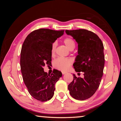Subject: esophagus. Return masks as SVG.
<instances>
[{
  "mask_svg": "<svg viewBox=\"0 0 121 121\" xmlns=\"http://www.w3.org/2000/svg\"><path fill=\"white\" fill-rule=\"evenodd\" d=\"M62 73L63 75H64L65 73H66V72H65V71H62Z\"/></svg>",
  "mask_w": 121,
  "mask_h": 121,
  "instance_id": "1",
  "label": "esophagus"
}]
</instances>
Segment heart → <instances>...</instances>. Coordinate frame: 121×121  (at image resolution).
I'll list each match as a JSON object with an SVG mask.
<instances>
[{
    "mask_svg": "<svg viewBox=\"0 0 121 121\" xmlns=\"http://www.w3.org/2000/svg\"><path fill=\"white\" fill-rule=\"evenodd\" d=\"M63 42L69 50H73L75 48V43L71 38L67 37L65 38L63 40ZM56 42H55L53 43L51 46V54L52 56L54 54L55 52H56ZM72 63L73 60L71 59L58 58L53 62V66L55 68L58 69V70L65 71L69 69Z\"/></svg>",
    "mask_w": 121,
    "mask_h": 121,
    "instance_id": "heart-1",
    "label": "heart"
}]
</instances>
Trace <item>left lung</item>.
Here are the masks:
<instances>
[{
  "instance_id": "1",
  "label": "left lung",
  "mask_w": 121,
  "mask_h": 121,
  "mask_svg": "<svg viewBox=\"0 0 121 121\" xmlns=\"http://www.w3.org/2000/svg\"><path fill=\"white\" fill-rule=\"evenodd\" d=\"M65 32L78 43V55L73 66L76 72H83L84 76L77 77L73 74L68 88L73 98L84 100L95 93L101 82L105 65L104 45L97 35L87 30H66Z\"/></svg>"
}]
</instances>
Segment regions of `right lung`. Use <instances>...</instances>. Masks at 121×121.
<instances>
[{"label": "right lung", "mask_w": 121, "mask_h": 121, "mask_svg": "<svg viewBox=\"0 0 121 121\" xmlns=\"http://www.w3.org/2000/svg\"><path fill=\"white\" fill-rule=\"evenodd\" d=\"M64 31L35 30L28 35L22 45L20 67L23 80L30 95L39 101H46L53 97L55 84L62 76L61 71L56 69L48 75L43 67L51 63V46Z\"/></svg>", "instance_id": "1"}]
</instances>
